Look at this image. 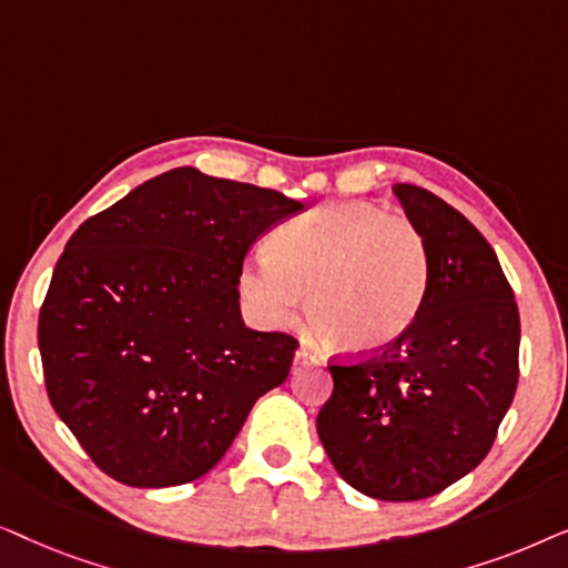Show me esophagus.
Segmentation results:
<instances>
[{"instance_id":"34e87169","label":"esophagus","mask_w":568,"mask_h":568,"mask_svg":"<svg viewBox=\"0 0 568 568\" xmlns=\"http://www.w3.org/2000/svg\"><path fill=\"white\" fill-rule=\"evenodd\" d=\"M305 364H323V359L313 352H307V348H300L297 354H294V367H305Z\"/></svg>"}]
</instances>
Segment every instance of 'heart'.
I'll list each match as a JSON object with an SVG mask.
<instances>
[{
	"label": "heart",
	"mask_w": 568,
	"mask_h": 568,
	"mask_svg": "<svg viewBox=\"0 0 568 568\" xmlns=\"http://www.w3.org/2000/svg\"><path fill=\"white\" fill-rule=\"evenodd\" d=\"M429 253L408 216L375 201H336L284 222L268 258H253L240 290L271 323H286L307 294V321L348 354L393 344L416 321Z\"/></svg>",
	"instance_id": "1"
}]
</instances>
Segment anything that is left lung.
I'll use <instances>...</instances> for the list:
<instances>
[{"instance_id":"8db88e82","label":"left lung","mask_w":568,"mask_h":568,"mask_svg":"<svg viewBox=\"0 0 568 568\" xmlns=\"http://www.w3.org/2000/svg\"><path fill=\"white\" fill-rule=\"evenodd\" d=\"M393 191L429 253L424 305L393 344L331 364L317 437L356 491L416 501L491 449L517 390L519 313L494 247L457 209L410 183Z\"/></svg>"}]
</instances>
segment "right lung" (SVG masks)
Instances as JSON below:
<instances>
[{
    "mask_svg": "<svg viewBox=\"0 0 568 568\" xmlns=\"http://www.w3.org/2000/svg\"><path fill=\"white\" fill-rule=\"evenodd\" d=\"M284 193L175 168L90 216L41 315L45 390L92 463L165 488L214 468L253 403L290 375L297 338L245 328L240 274Z\"/></svg>",
    "mask_w": 568,
    "mask_h": 568,
    "instance_id": "1",
    "label": "right lung"
}]
</instances>
